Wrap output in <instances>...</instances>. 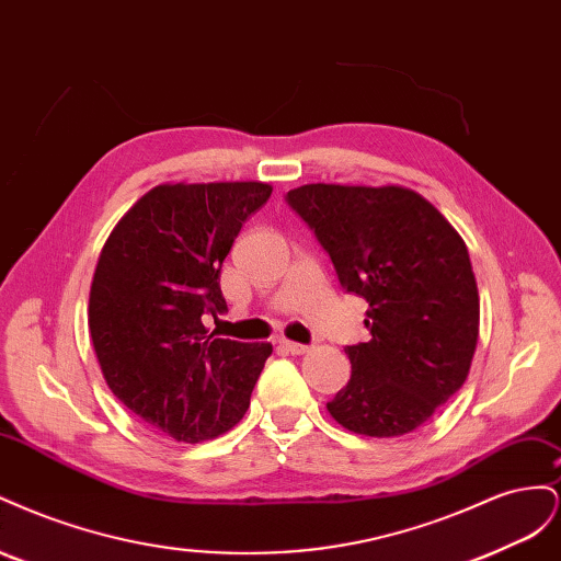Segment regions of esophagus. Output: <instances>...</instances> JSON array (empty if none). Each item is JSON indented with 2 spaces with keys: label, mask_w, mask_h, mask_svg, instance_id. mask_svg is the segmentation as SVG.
<instances>
[{
  "label": "esophagus",
  "mask_w": 561,
  "mask_h": 561,
  "mask_svg": "<svg viewBox=\"0 0 561 561\" xmlns=\"http://www.w3.org/2000/svg\"><path fill=\"white\" fill-rule=\"evenodd\" d=\"M280 346H283L287 353H293V355H301V353L309 351L307 344H297V342H290V339H280Z\"/></svg>",
  "instance_id": "obj_1"
}]
</instances>
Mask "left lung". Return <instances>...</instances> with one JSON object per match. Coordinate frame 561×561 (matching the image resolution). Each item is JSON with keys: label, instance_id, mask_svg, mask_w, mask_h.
<instances>
[{"label": "left lung", "instance_id": "left-lung-1", "mask_svg": "<svg viewBox=\"0 0 561 561\" xmlns=\"http://www.w3.org/2000/svg\"><path fill=\"white\" fill-rule=\"evenodd\" d=\"M290 206L330 254L346 293L369 304L371 339L346 346L351 381L328 402L344 428L398 437L463 386L480 297L461 236L404 186L304 184Z\"/></svg>", "mask_w": 561, "mask_h": 561}]
</instances>
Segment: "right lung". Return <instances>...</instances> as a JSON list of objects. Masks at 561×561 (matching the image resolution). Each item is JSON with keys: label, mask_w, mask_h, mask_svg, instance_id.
Returning a JSON list of instances; mask_svg holds the SVG:
<instances>
[{"label": "right lung", "mask_w": 561, "mask_h": 561, "mask_svg": "<svg viewBox=\"0 0 561 561\" xmlns=\"http://www.w3.org/2000/svg\"><path fill=\"white\" fill-rule=\"evenodd\" d=\"M264 182L161 184L124 215L95 266L89 328L112 393L178 443L233 428L250 407L271 344L215 339L227 313L219 271Z\"/></svg>", "instance_id": "1"}]
</instances>
